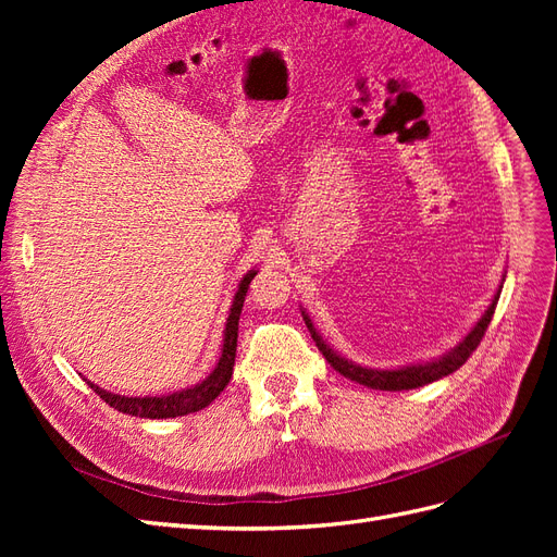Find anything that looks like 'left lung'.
Returning a JSON list of instances; mask_svg holds the SVG:
<instances>
[{
	"label": "left lung",
	"mask_w": 557,
	"mask_h": 557,
	"mask_svg": "<svg viewBox=\"0 0 557 557\" xmlns=\"http://www.w3.org/2000/svg\"><path fill=\"white\" fill-rule=\"evenodd\" d=\"M497 299H499V290L493 299V305L485 309V313L479 318V323L471 327V332L465 336V339L450 348L446 356H442L440 360H432V362H418V364H407V367H399V369H367V367H360V364H352L350 360L342 358L339 352L332 350L325 342L323 336H320L311 323V318L301 311V315H305V323L313 336V342L318 346V350L323 352L325 360L339 372L342 376L356 381L360 385H367V387H374V391H411V387H423L432 381H440L448 374H453L455 369H460L467 358L471 356V352L476 350V346L481 344L483 334L487 330V325H491L493 320V313H495V307H497Z\"/></svg>",
	"instance_id": "obj_1"
}]
</instances>
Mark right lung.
I'll use <instances>...</instances> for the list:
<instances>
[{
    "label": "right lung",
    "mask_w": 557,
    "mask_h": 557,
    "mask_svg": "<svg viewBox=\"0 0 557 557\" xmlns=\"http://www.w3.org/2000/svg\"><path fill=\"white\" fill-rule=\"evenodd\" d=\"M258 272L250 269V272L242 278L239 290L234 295L232 309L227 315V325H225V336H223V352L218 358V364L213 372L197 385L183 387L178 393L172 395H160V397H125V395H115L104 391V387L95 385L88 381L92 391L102 397L109 407L129 413V416H139V418H176V416H188L195 411H201L205 407L225 391V385L232 379V369H234V358H237V336H239V315L244 309V299L248 293V285Z\"/></svg>",
    "instance_id": "obj_1"
}]
</instances>
